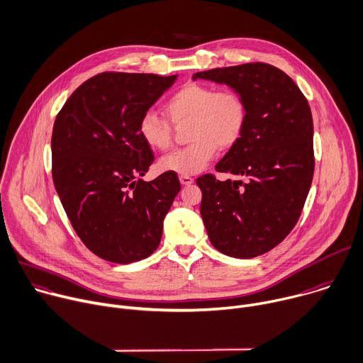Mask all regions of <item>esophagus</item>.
Returning a JSON list of instances; mask_svg holds the SVG:
<instances>
[{
  "mask_svg": "<svg viewBox=\"0 0 363 363\" xmlns=\"http://www.w3.org/2000/svg\"><path fill=\"white\" fill-rule=\"evenodd\" d=\"M179 179H180V183H182L183 186H190V184L194 182L190 176H180Z\"/></svg>",
  "mask_w": 363,
  "mask_h": 363,
  "instance_id": "34e87169",
  "label": "esophagus"
}]
</instances>
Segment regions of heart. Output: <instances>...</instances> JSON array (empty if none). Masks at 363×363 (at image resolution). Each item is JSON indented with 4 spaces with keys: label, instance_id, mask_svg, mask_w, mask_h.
I'll return each mask as SVG.
<instances>
[{
    "label": "heart",
    "instance_id": "heart-1",
    "mask_svg": "<svg viewBox=\"0 0 363 363\" xmlns=\"http://www.w3.org/2000/svg\"><path fill=\"white\" fill-rule=\"evenodd\" d=\"M164 108L173 123L191 120L190 140L193 143L166 155L159 163L163 172L180 176L203 172L219 147L235 146L247 123V106L239 93L216 91L201 84L183 86L166 101ZM137 130L150 149L164 150L170 146V124L153 110H147L140 117Z\"/></svg>",
    "mask_w": 363,
    "mask_h": 363
}]
</instances>
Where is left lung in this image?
I'll use <instances>...</instances> for the list:
<instances>
[{"label":"left lung","instance_id":"8db88e82","mask_svg":"<svg viewBox=\"0 0 363 363\" xmlns=\"http://www.w3.org/2000/svg\"><path fill=\"white\" fill-rule=\"evenodd\" d=\"M191 79L226 84L246 101V128L216 170L247 182L206 174L196 183L211 245L232 257L260 256L291 233L308 197L315 169L311 107L291 77L264 62L200 71Z\"/></svg>","mask_w":363,"mask_h":363}]
</instances>
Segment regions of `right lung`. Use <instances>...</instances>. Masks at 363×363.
<instances>
[{"label": "right lung", "mask_w": 363, "mask_h": 363, "mask_svg": "<svg viewBox=\"0 0 363 363\" xmlns=\"http://www.w3.org/2000/svg\"><path fill=\"white\" fill-rule=\"evenodd\" d=\"M176 79L103 72L72 93L55 118L57 194L82 242L104 260L131 263L160 245L180 182L169 172L153 182L137 179L155 162L137 125Z\"/></svg>", "instance_id": "right-lung-1"}]
</instances>
